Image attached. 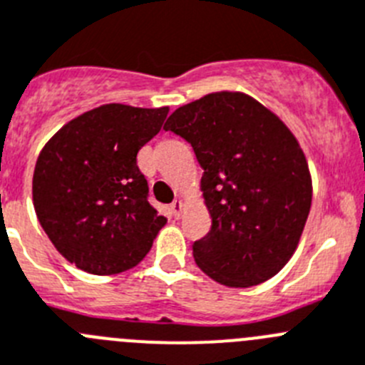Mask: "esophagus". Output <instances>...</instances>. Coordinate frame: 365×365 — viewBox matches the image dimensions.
<instances>
[{
	"label": "esophagus",
	"mask_w": 365,
	"mask_h": 365,
	"mask_svg": "<svg viewBox=\"0 0 365 365\" xmlns=\"http://www.w3.org/2000/svg\"><path fill=\"white\" fill-rule=\"evenodd\" d=\"M170 211H173L175 218H180V216H182V211H183V202L175 200V202L170 203Z\"/></svg>",
	"instance_id": "1"
}]
</instances>
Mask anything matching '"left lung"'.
<instances>
[{"label":"left lung","instance_id":"obj_1","mask_svg":"<svg viewBox=\"0 0 365 365\" xmlns=\"http://www.w3.org/2000/svg\"><path fill=\"white\" fill-rule=\"evenodd\" d=\"M202 165L211 231L192 244L198 267L227 287L269 280L297 251L313 198L309 167L284 121L244 93H212L163 125Z\"/></svg>","mask_w":365,"mask_h":365}]
</instances>
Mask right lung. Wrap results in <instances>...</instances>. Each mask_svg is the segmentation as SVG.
<instances>
[{"instance_id": "obj_1", "label": "right lung", "mask_w": 365, "mask_h": 365, "mask_svg": "<svg viewBox=\"0 0 365 365\" xmlns=\"http://www.w3.org/2000/svg\"><path fill=\"white\" fill-rule=\"evenodd\" d=\"M169 107L109 103L61 127L36 162L32 200L54 247L91 274H118L145 258L167 223L149 203L138 150Z\"/></svg>"}]
</instances>
